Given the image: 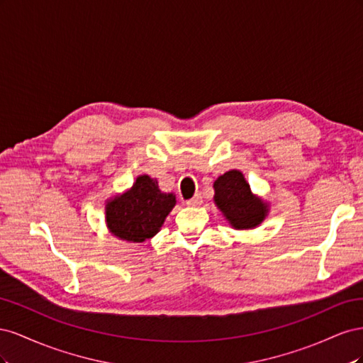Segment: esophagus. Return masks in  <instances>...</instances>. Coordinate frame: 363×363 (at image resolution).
Returning <instances> with one entry per match:
<instances>
[{"label":"esophagus","mask_w":363,"mask_h":363,"mask_svg":"<svg viewBox=\"0 0 363 363\" xmlns=\"http://www.w3.org/2000/svg\"><path fill=\"white\" fill-rule=\"evenodd\" d=\"M184 204L188 206V207H195V206H200V204H201V196H200V195H195L194 199H191V200H188V201H184Z\"/></svg>","instance_id":"obj_1"}]
</instances>
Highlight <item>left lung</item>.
<instances>
[{
  "label": "left lung",
  "mask_w": 363,
  "mask_h": 363,
  "mask_svg": "<svg viewBox=\"0 0 363 363\" xmlns=\"http://www.w3.org/2000/svg\"><path fill=\"white\" fill-rule=\"evenodd\" d=\"M213 201L235 230L259 227L269 213V203L252 194L242 171L232 169L213 183Z\"/></svg>",
  "instance_id": "left-lung-1"
}]
</instances>
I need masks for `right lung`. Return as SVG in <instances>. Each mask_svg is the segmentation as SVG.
<instances>
[{
    "instance_id": "add662e5",
    "label": "right lung",
    "mask_w": 363,
    "mask_h": 363,
    "mask_svg": "<svg viewBox=\"0 0 363 363\" xmlns=\"http://www.w3.org/2000/svg\"><path fill=\"white\" fill-rule=\"evenodd\" d=\"M175 206V195L162 192L156 179L142 174L133 186L106 201L104 221L108 233L128 244L156 236Z\"/></svg>"
}]
</instances>
